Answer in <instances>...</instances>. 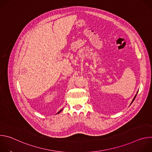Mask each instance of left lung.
Returning a JSON list of instances; mask_svg holds the SVG:
<instances>
[{
	"instance_id": "8db88e82",
	"label": "left lung",
	"mask_w": 152,
	"mask_h": 152,
	"mask_svg": "<svg viewBox=\"0 0 152 152\" xmlns=\"http://www.w3.org/2000/svg\"><path fill=\"white\" fill-rule=\"evenodd\" d=\"M137 93H138V92H137V94H136V95H135V97H134V99H133V100H132V102H131V104H132V103H133V102H134V100H135V97H136V96H137Z\"/></svg>"
}]
</instances>
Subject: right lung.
Returning a JSON list of instances; mask_svg holds the SVG:
<instances>
[{"mask_svg": "<svg viewBox=\"0 0 152 152\" xmlns=\"http://www.w3.org/2000/svg\"><path fill=\"white\" fill-rule=\"evenodd\" d=\"M62 110H63V109H62V110H60V111H58V113H57V114H59V113H61V111H62Z\"/></svg>", "mask_w": 152, "mask_h": 152, "instance_id": "add662e5", "label": "right lung"}]
</instances>
